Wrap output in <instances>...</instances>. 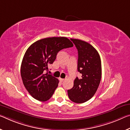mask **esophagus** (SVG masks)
Returning <instances> with one entry per match:
<instances>
[{
    "instance_id": "1",
    "label": "esophagus",
    "mask_w": 130,
    "mask_h": 130,
    "mask_svg": "<svg viewBox=\"0 0 130 130\" xmlns=\"http://www.w3.org/2000/svg\"><path fill=\"white\" fill-rule=\"evenodd\" d=\"M59 80H60L61 82H63L65 80V79H61V78H59Z\"/></svg>"
}]
</instances>
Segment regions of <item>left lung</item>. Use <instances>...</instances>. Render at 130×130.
Segmentation results:
<instances>
[{
	"mask_svg": "<svg viewBox=\"0 0 130 130\" xmlns=\"http://www.w3.org/2000/svg\"><path fill=\"white\" fill-rule=\"evenodd\" d=\"M71 40L77 49V71L82 77L76 78L73 87L68 90V94L72 101L82 104L91 99L98 89L101 79V61L92 45L79 39Z\"/></svg>",
	"mask_w": 130,
	"mask_h": 130,
	"instance_id": "left-lung-1",
	"label": "left lung"
}]
</instances>
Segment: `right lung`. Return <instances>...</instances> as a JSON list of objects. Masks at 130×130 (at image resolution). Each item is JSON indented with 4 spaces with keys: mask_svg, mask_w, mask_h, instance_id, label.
<instances>
[{
    "mask_svg": "<svg viewBox=\"0 0 130 130\" xmlns=\"http://www.w3.org/2000/svg\"><path fill=\"white\" fill-rule=\"evenodd\" d=\"M73 46L65 37H53L36 41L29 47L22 59L21 75L25 87L33 98L40 101L48 100L59 81L51 75L44 74L63 48Z\"/></svg>",
    "mask_w": 130,
    "mask_h": 130,
    "instance_id": "obj_1",
    "label": "right lung"
}]
</instances>
